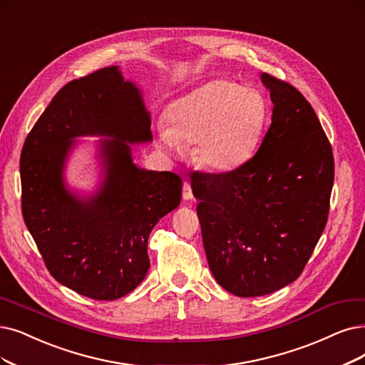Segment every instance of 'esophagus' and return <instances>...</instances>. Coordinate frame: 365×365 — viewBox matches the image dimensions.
<instances>
[{
  "instance_id": "esophagus-1",
  "label": "esophagus",
  "mask_w": 365,
  "mask_h": 365,
  "mask_svg": "<svg viewBox=\"0 0 365 365\" xmlns=\"http://www.w3.org/2000/svg\"><path fill=\"white\" fill-rule=\"evenodd\" d=\"M182 199L184 200H192L193 199V192H192V185L190 182H184L182 185Z\"/></svg>"
}]
</instances>
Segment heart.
Listing matches in <instances>:
<instances>
[{"label": "heart", "mask_w": 365, "mask_h": 365, "mask_svg": "<svg viewBox=\"0 0 365 365\" xmlns=\"http://www.w3.org/2000/svg\"><path fill=\"white\" fill-rule=\"evenodd\" d=\"M265 118L267 103L257 90L220 79L173 101L169 125H160L158 138L173 153L195 142L197 163L226 172L253 155Z\"/></svg>", "instance_id": "heart-1"}]
</instances>
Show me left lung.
<instances>
[{"mask_svg":"<svg viewBox=\"0 0 365 365\" xmlns=\"http://www.w3.org/2000/svg\"><path fill=\"white\" fill-rule=\"evenodd\" d=\"M272 121L256 154L223 173H193L202 240L227 292L262 297L301 275L328 222L331 143L294 85L262 73Z\"/></svg>","mask_w":365,"mask_h":365,"instance_id":"8db88e82","label":"left lung"}]
</instances>
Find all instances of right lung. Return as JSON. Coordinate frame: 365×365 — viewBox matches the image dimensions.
I'll use <instances>...</instances> for the list:
<instances>
[{
    "label": "right lung",
    "mask_w": 365,
    "mask_h": 365,
    "mask_svg": "<svg viewBox=\"0 0 365 365\" xmlns=\"http://www.w3.org/2000/svg\"><path fill=\"white\" fill-rule=\"evenodd\" d=\"M150 127L136 86L105 67L66 83L24 142V222L51 275L79 295L112 301L136 289L150 268L153 227L180 205L178 175L132 163L127 142L151 140ZM83 134L115 138L102 144L107 180L88 201L62 184L71 139Z\"/></svg>",
    "instance_id": "obj_1"
}]
</instances>
